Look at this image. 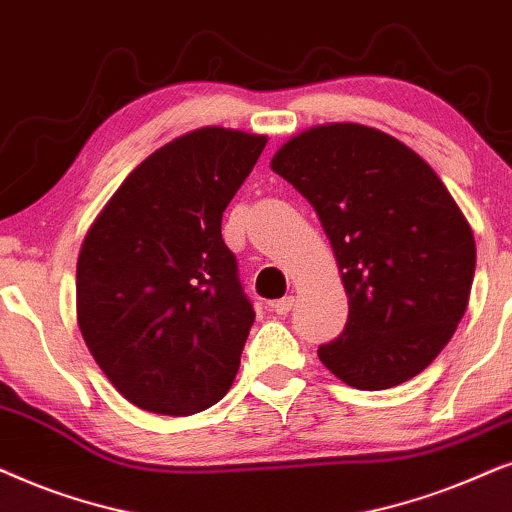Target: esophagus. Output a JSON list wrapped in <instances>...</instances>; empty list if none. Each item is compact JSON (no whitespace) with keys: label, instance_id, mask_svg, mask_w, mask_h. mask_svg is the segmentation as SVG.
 Masks as SVG:
<instances>
[{"label":"esophagus","instance_id":"34e87169","mask_svg":"<svg viewBox=\"0 0 512 512\" xmlns=\"http://www.w3.org/2000/svg\"><path fill=\"white\" fill-rule=\"evenodd\" d=\"M292 306H295V297H283L278 299V302L271 304V311L276 313V316H288L292 311Z\"/></svg>","mask_w":512,"mask_h":512}]
</instances>
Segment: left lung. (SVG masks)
Wrapping results in <instances>:
<instances>
[{
	"label": "left lung",
	"instance_id": "1",
	"mask_svg": "<svg viewBox=\"0 0 512 512\" xmlns=\"http://www.w3.org/2000/svg\"><path fill=\"white\" fill-rule=\"evenodd\" d=\"M271 168L316 210L349 297L344 332L318 358L360 391L417 377L473 285L475 238L452 194L410 147L358 124L295 135Z\"/></svg>",
	"mask_w": 512,
	"mask_h": 512
}]
</instances>
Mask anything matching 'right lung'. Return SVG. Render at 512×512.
I'll list each match as a JSON object with an SVG mask.
<instances>
[{"label": "right lung", "mask_w": 512, "mask_h": 512, "mask_svg": "<svg viewBox=\"0 0 512 512\" xmlns=\"http://www.w3.org/2000/svg\"><path fill=\"white\" fill-rule=\"evenodd\" d=\"M267 138L201 128L140 163L88 229L77 262L84 342L140 410L189 417L227 395L252 302L222 213Z\"/></svg>", "instance_id": "obj_1"}]
</instances>
